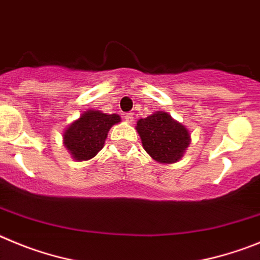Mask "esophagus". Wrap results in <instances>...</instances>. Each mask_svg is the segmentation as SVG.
Returning <instances> with one entry per match:
<instances>
[{"label":"esophagus","instance_id":"esophagus-1","mask_svg":"<svg viewBox=\"0 0 260 260\" xmlns=\"http://www.w3.org/2000/svg\"><path fill=\"white\" fill-rule=\"evenodd\" d=\"M124 119H125V120L129 121V123H131V121L133 120V114H132V113H127V114H124Z\"/></svg>","mask_w":260,"mask_h":260}]
</instances>
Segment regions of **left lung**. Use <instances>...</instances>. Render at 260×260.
I'll return each mask as SVG.
<instances>
[{"label":"left lung","mask_w":260,"mask_h":260,"mask_svg":"<svg viewBox=\"0 0 260 260\" xmlns=\"http://www.w3.org/2000/svg\"><path fill=\"white\" fill-rule=\"evenodd\" d=\"M136 128L145 150L160 163L177 162L190 142L188 129L166 113L140 119Z\"/></svg>","instance_id":"1"}]
</instances>
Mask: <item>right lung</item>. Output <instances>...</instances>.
<instances>
[{
  "label": "right lung",
  "instance_id": "1",
  "mask_svg": "<svg viewBox=\"0 0 260 260\" xmlns=\"http://www.w3.org/2000/svg\"><path fill=\"white\" fill-rule=\"evenodd\" d=\"M120 121V116L88 110L66 129L64 146L76 160H88L104 147L110 128Z\"/></svg>",
  "mask_w": 260,
  "mask_h": 260
}]
</instances>
